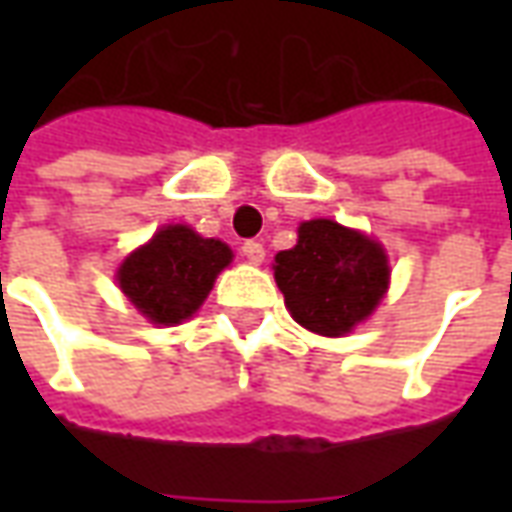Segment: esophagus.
Wrapping results in <instances>:
<instances>
[{
	"label": "esophagus",
	"instance_id": "obj_1",
	"mask_svg": "<svg viewBox=\"0 0 512 512\" xmlns=\"http://www.w3.org/2000/svg\"><path fill=\"white\" fill-rule=\"evenodd\" d=\"M241 255H244L249 263H263L266 249H263V244H260V241H244V246H241Z\"/></svg>",
	"mask_w": 512,
	"mask_h": 512
}]
</instances>
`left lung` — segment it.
I'll list each match as a JSON object with an SVG mask.
<instances>
[{"label":"left lung","instance_id":"obj_1","mask_svg":"<svg viewBox=\"0 0 512 512\" xmlns=\"http://www.w3.org/2000/svg\"><path fill=\"white\" fill-rule=\"evenodd\" d=\"M274 277L304 329L337 337L376 310L389 266L384 249L367 235L312 219L299 227V244L277 255Z\"/></svg>","mask_w":512,"mask_h":512}]
</instances>
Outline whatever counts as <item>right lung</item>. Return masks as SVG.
Instances as JSON below:
<instances>
[{"mask_svg": "<svg viewBox=\"0 0 512 512\" xmlns=\"http://www.w3.org/2000/svg\"><path fill=\"white\" fill-rule=\"evenodd\" d=\"M230 260L233 252L222 241L202 238L186 224H169L126 257L117 282L145 318L172 326L197 312Z\"/></svg>", "mask_w": 512, "mask_h": 512, "instance_id": "1", "label": "right lung"}]
</instances>
